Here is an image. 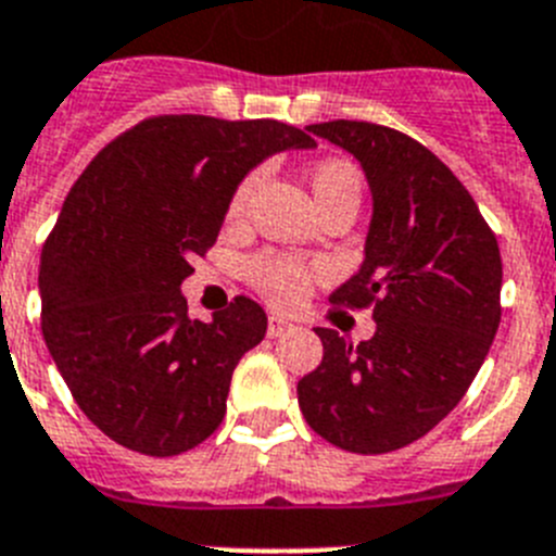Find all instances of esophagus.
<instances>
[{
  "label": "esophagus",
  "mask_w": 556,
  "mask_h": 556,
  "mask_svg": "<svg viewBox=\"0 0 556 556\" xmlns=\"http://www.w3.org/2000/svg\"><path fill=\"white\" fill-rule=\"evenodd\" d=\"M291 330L293 325L285 316H279V313H271V316H268V338H282Z\"/></svg>",
  "instance_id": "esophagus-1"
}]
</instances>
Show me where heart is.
Here are the masks:
<instances>
[{
	"instance_id": "obj_1",
	"label": "heart",
	"mask_w": 556,
	"mask_h": 556,
	"mask_svg": "<svg viewBox=\"0 0 556 556\" xmlns=\"http://www.w3.org/2000/svg\"><path fill=\"white\" fill-rule=\"evenodd\" d=\"M260 185V173H249V176L235 187L229 198V218L238 220L245 212L251 201V192ZM311 190L316 198L318 210L336 204H350L358 210L361 204V170L350 159H325L318 162L311 170ZM249 282L263 293L265 299H271L274 305H296L299 299L305 296L307 285H311L313 268L305 260L291 257V254H277V251H265L251 260L249 268Z\"/></svg>"
}]
</instances>
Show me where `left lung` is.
<instances>
[{
  "mask_svg": "<svg viewBox=\"0 0 556 556\" xmlns=\"http://www.w3.org/2000/svg\"><path fill=\"white\" fill-rule=\"evenodd\" d=\"M358 159L371 220L358 274L336 307H371L352 346L316 327L325 358L299 380V408L350 453H389L442 422L470 389L501 325V251L465 185L425 144L358 119L307 125Z\"/></svg>",
  "mask_w": 556,
  "mask_h": 556,
  "instance_id": "left-lung-1",
  "label": "left lung"
}]
</instances>
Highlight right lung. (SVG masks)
Masks as SVG:
<instances>
[{
	"label": "right lung",
	"instance_id": "right-lung-1",
	"mask_svg": "<svg viewBox=\"0 0 556 556\" xmlns=\"http://www.w3.org/2000/svg\"><path fill=\"white\" fill-rule=\"evenodd\" d=\"M291 148L316 139L277 119L162 114L105 144L66 195L38 265L41 330L80 412L117 445L178 456L224 419L231 371L268 318L238 296L198 321L181 282L245 173Z\"/></svg>",
	"mask_w": 556,
	"mask_h": 556
}]
</instances>
